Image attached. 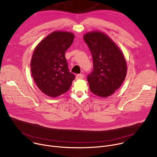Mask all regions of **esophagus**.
I'll return each instance as SVG.
<instances>
[{"label":"esophagus","instance_id":"esophagus-1","mask_svg":"<svg viewBox=\"0 0 157 157\" xmlns=\"http://www.w3.org/2000/svg\"><path fill=\"white\" fill-rule=\"evenodd\" d=\"M84 78V75L82 74H78L76 76V79H82Z\"/></svg>","mask_w":157,"mask_h":157}]
</instances>
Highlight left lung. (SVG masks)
Wrapping results in <instances>:
<instances>
[{"mask_svg": "<svg viewBox=\"0 0 157 157\" xmlns=\"http://www.w3.org/2000/svg\"><path fill=\"white\" fill-rule=\"evenodd\" d=\"M83 38L93 61V70L87 76L90 91L99 97H108L120 87L125 78L124 56L116 43L102 32L87 33Z\"/></svg>", "mask_w": 157, "mask_h": 157, "instance_id": "obj_1", "label": "left lung"}]
</instances>
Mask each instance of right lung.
Here are the masks:
<instances>
[{"label": "right lung", "mask_w": 157, "mask_h": 157, "mask_svg": "<svg viewBox=\"0 0 157 157\" xmlns=\"http://www.w3.org/2000/svg\"><path fill=\"white\" fill-rule=\"evenodd\" d=\"M70 32H54L36 47L31 61V71L40 91L52 98L68 91L75 76L68 69L65 52L74 40Z\"/></svg>", "instance_id": "right-lung-1"}]
</instances>
